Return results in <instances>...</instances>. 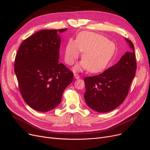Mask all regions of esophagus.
Masks as SVG:
<instances>
[{
	"label": "esophagus",
	"mask_w": 150,
	"mask_h": 150,
	"mask_svg": "<svg viewBox=\"0 0 150 150\" xmlns=\"http://www.w3.org/2000/svg\"><path fill=\"white\" fill-rule=\"evenodd\" d=\"M74 77L76 79H80V75L77 74H74Z\"/></svg>",
	"instance_id": "34e87169"
}]
</instances>
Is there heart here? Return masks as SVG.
<instances>
[{"mask_svg": "<svg viewBox=\"0 0 150 150\" xmlns=\"http://www.w3.org/2000/svg\"><path fill=\"white\" fill-rule=\"evenodd\" d=\"M82 52L83 61L76 64L75 71L88 69L90 72L97 73L105 69L112 59L115 52V45L103 35L82 32L76 41L70 40L65 50V61L72 66Z\"/></svg>", "mask_w": 150, "mask_h": 150, "instance_id": "b5f03b06", "label": "heart"}]
</instances>
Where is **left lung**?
<instances>
[{"label": "left lung", "instance_id": "8db88e82", "mask_svg": "<svg viewBox=\"0 0 150 150\" xmlns=\"http://www.w3.org/2000/svg\"><path fill=\"white\" fill-rule=\"evenodd\" d=\"M133 51L126 52L114 66L102 74L85 77L86 104L96 112L104 113L113 110L124 102L135 75L137 62L132 42L126 38Z\"/></svg>", "mask_w": 150, "mask_h": 150}]
</instances>
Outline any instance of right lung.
<instances>
[{"instance_id":"right-lung-1","label":"right lung","mask_w":150,"mask_h":150,"mask_svg":"<svg viewBox=\"0 0 150 150\" xmlns=\"http://www.w3.org/2000/svg\"><path fill=\"white\" fill-rule=\"evenodd\" d=\"M67 29L42 30L23 42L15 57L14 70L24 100L38 112H47L61 101L74 74L59 57L61 33Z\"/></svg>"}]
</instances>
